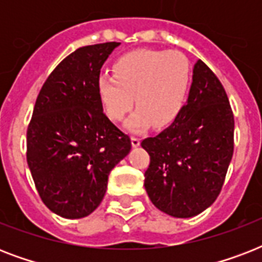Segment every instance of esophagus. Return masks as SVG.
Masks as SVG:
<instances>
[{
  "label": "esophagus",
  "mask_w": 262,
  "mask_h": 262,
  "mask_svg": "<svg viewBox=\"0 0 262 262\" xmlns=\"http://www.w3.org/2000/svg\"><path fill=\"white\" fill-rule=\"evenodd\" d=\"M132 145H133V147H139L140 145V139L139 137H137V136H132Z\"/></svg>",
  "instance_id": "obj_1"
}]
</instances>
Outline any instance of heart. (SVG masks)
I'll use <instances>...</instances> for the list:
<instances>
[{"label":"heart","instance_id":"heart-1","mask_svg":"<svg viewBox=\"0 0 262 262\" xmlns=\"http://www.w3.org/2000/svg\"><path fill=\"white\" fill-rule=\"evenodd\" d=\"M189 87V61L174 50L127 53L115 61L113 75L102 73L98 80L99 96L110 119L121 121L133 102L139 106L125 123L132 132H143L152 123L171 125L186 103Z\"/></svg>","mask_w":262,"mask_h":262}]
</instances>
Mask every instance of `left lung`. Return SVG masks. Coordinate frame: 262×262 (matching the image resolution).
<instances>
[{
    "instance_id": "1",
    "label": "left lung",
    "mask_w": 262,
    "mask_h": 262,
    "mask_svg": "<svg viewBox=\"0 0 262 262\" xmlns=\"http://www.w3.org/2000/svg\"><path fill=\"white\" fill-rule=\"evenodd\" d=\"M141 147L151 156L144 186L158 209L185 219L215 203L234 152V115L223 85L201 59L178 118Z\"/></svg>"
}]
</instances>
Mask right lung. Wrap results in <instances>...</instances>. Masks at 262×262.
Segmentation results:
<instances>
[{"label": "right lung", "mask_w": 262, "mask_h": 262, "mask_svg": "<svg viewBox=\"0 0 262 262\" xmlns=\"http://www.w3.org/2000/svg\"><path fill=\"white\" fill-rule=\"evenodd\" d=\"M117 42L80 47L43 84L27 129V163L40 199L65 219L102 203L108 174L130 152L129 136L103 113L98 80Z\"/></svg>", "instance_id": "right-lung-1"}]
</instances>
